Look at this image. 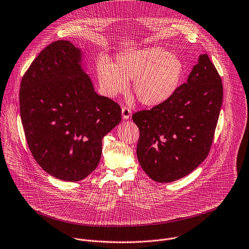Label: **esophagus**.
Listing matches in <instances>:
<instances>
[{
    "label": "esophagus",
    "mask_w": 249,
    "mask_h": 249,
    "mask_svg": "<svg viewBox=\"0 0 249 249\" xmlns=\"http://www.w3.org/2000/svg\"><path fill=\"white\" fill-rule=\"evenodd\" d=\"M131 113H132V111L128 107H126V106L122 107V117H123V119H129V117L131 116Z\"/></svg>",
    "instance_id": "obj_1"
}]
</instances>
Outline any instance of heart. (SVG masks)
Instances as JSON below:
<instances>
[{"mask_svg": "<svg viewBox=\"0 0 249 249\" xmlns=\"http://www.w3.org/2000/svg\"><path fill=\"white\" fill-rule=\"evenodd\" d=\"M182 74L178 57L159 46L121 52L114 65L107 60L97 65L99 84L106 96L114 98L125 93L128 80L135 79L136 97L150 107L168 100L178 87Z\"/></svg>", "mask_w": 249, "mask_h": 249, "instance_id": "b5f03b06", "label": "heart"}]
</instances>
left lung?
<instances>
[{
  "mask_svg": "<svg viewBox=\"0 0 249 249\" xmlns=\"http://www.w3.org/2000/svg\"><path fill=\"white\" fill-rule=\"evenodd\" d=\"M223 100L221 77L202 54L187 82L165 102L137 111V155L142 170L157 182H172L194 171L210 153Z\"/></svg>",
  "mask_w": 249,
  "mask_h": 249,
  "instance_id": "1",
  "label": "left lung"
}]
</instances>
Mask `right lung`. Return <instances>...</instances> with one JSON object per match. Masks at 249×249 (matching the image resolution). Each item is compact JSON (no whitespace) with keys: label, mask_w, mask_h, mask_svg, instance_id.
I'll return each mask as SVG.
<instances>
[{"label":"right lung","mask_w":249,"mask_h":249,"mask_svg":"<svg viewBox=\"0 0 249 249\" xmlns=\"http://www.w3.org/2000/svg\"><path fill=\"white\" fill-rule=\"evenodd\" d=\"M69 40L48 44L24 73L20 115L30 151L50 176L78 181L98 166L102 140L121 121V108L94 91Z\"/></svg>","instance_id":"obj_1"}]
</instances>
